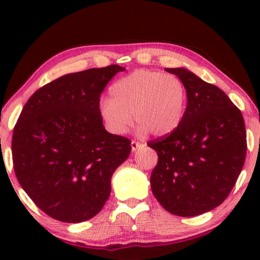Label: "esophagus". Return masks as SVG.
<instances>
[{
  "label": "esophagus",
  "mask_w": 260,
  "mask_h": 260,
  "mask_svg": "<svg viewBox=\"0 0 260 260\" xmlns=\"http://www.w3.org/2000/svg\"><path fill=\"white\" fill-rule=\"evenodd\" d=\"M142 144L140 142H136V141H133L131 142V149H133V151H136L138 148H141Z\"/></svg>",
  "instance_id": "34e87169"
}]
</instances>
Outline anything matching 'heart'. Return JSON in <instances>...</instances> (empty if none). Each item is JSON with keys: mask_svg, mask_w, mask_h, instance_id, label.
<instances>
[{"mask_svg": "<svg viewBox=\"0 0 260 260\" xmlns=\"http://www.w3.org/2000/svg\"><path fill=\"white\" fill-rule=\"evenodd\" d=\"M109 92L110 99L101 102L99 113L112 134L125 133L131 115L141 134L151 131L155 136L172 134L182 123L187 88L174 74L138 70L115 81Z\"/></svg>", "mask_w": 260, "mask_h": 260, "instance_id": "obj_1", "label": "heart"}]
</instances>
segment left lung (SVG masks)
<instances>
[{"mask_svg": "<svg viewBox=\"0 0 260 260\" xmlns=\"http://www.w3.org/2000/svg\"><path fill=\"white\" fill-rule=\"evenodd\" d=\"M182 80L188 101L182 123L148 142L158 161L150 176L154 197L166 211L195 216L221 205L246 157L240 110L222 90L186 69H166Z\"/></svg>", "mask_w": 260, "mask_h": 260, "instance_id": "obj_1", "label": "left lung"}]
</instances>
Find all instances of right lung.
I'll return each mask as SVG.
<instances>
[{
  "instance_id": "1",
  "label": "right lung",
  "mask_w": 260,
  "mask_h": 260,
  "mask_svg": "<svg viewBox=\"0 0 260 260\" xmlns=\"http://www.w3.org/2000/svg\"><path fill=\"white\" fill-rule=\"evenodd\" d=\"M125 69L110 65L70 73L28 99L15 124L13 165L23 190L51 218L81 222L97 215L131 141L105 130L99 101Z\"/></svg>"
}]
</instances>
